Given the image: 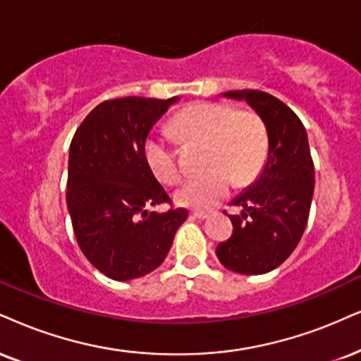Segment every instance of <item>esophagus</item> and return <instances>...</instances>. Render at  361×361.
<instances>
[{"label":"esophagus","instance_id":"esophagus-1","mask_svg":"<svg viewBox=\"0 0 361 361\" xmlns=\"http://www.w3.org/2000/svg\"><path fill=\"white\" fill-rule=\"evenodd\" d=\"M192 216L195 217V219H207V217L212 216L211 211H194Z\"/></svg>","mask_w":361,"mask_h":361}]
</instances>
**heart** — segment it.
Here are the masks:
<instances>
[{"mask_svg":"<svg viewBox=\"0 0 361 361\" xmlns=\"http://www.w3.org/2000/svg\"><path fill=\"white\" fill-rule=\"evenodd\" d=\"M182 139L204 142L202 169L173 192V201L190 209H209L229 194L233 184L244 188L256 179L268 157L269 139L262 118L252 110L201 102L185 106L173 118ZM150 171L164 184L180 179L176 150L160 135H150L144 145Z\"/></svg>","mask_w":361,"mask_h":361,"instance_id":"obj_1","label":"heart"}]
</instances>
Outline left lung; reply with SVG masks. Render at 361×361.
Wrapping results in <instances>:
<instances>
[{"mask_svg": "<svg viewBox=\"0 0 361 361\" xmlns=\"http://www.w3.org/2000/svg\"><path fill=\"white\" fill-rule=\"evenodd\" d=\"M221 97L244 100L259 115L269 149L259 176L231 201L243 211L229 216L233 235L217 244L216 255L234 273L264 274L295 251L308 222L314 190L308 135L298 115L269 93L233 90Z\"/></svg>", "mask_w": 361, "mask_h": 361, "instance_id": "8db88e82", "label": "left lung"}]
</instances>
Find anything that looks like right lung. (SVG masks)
I'll return each mask as SVG.
<instances>
[{"label":"right lung","mask_w":361,"mask_h":361,"mask_svg":"<svg viewBox=\"0 0 361 361\" xmlns=\"http://www.w3.org/2000/svg\"><path fill=\"white\" fill-rule=\"evenodd\" d=\"M169 100L126 97L97 105L75 132L68 152L66 207L82 252L115 281L142 278L166 259L188 209L171 202L145 160L147 135Z\"/></svg>","instance_id":"right-lung-1"}]
</instances>
